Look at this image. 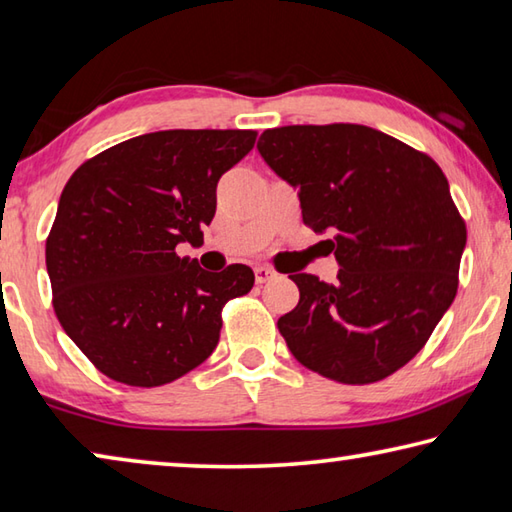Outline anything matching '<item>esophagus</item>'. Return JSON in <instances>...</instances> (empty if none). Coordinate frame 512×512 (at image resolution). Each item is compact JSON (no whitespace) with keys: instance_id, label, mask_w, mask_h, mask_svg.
<instances>
[{"instance_id":"esophagus-1","label":"esophagus","mask_w":512,"mask_h":512,"mask_svg":"<svg viewBox=\"0 0 512 512\" xmlns=\"http://www.w3.org/2000/svg\"><path fill=\"white\" fill-rule=\"evenodd\" d=\"M254 274H256V283H267V281L276 279V272L270 270V267H265V265H258Z\"/></svg>"}]
</instances>
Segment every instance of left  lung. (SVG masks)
<instances>
[{
	"instance_id": "1",
	"label": "left lung",
	"mask_w": 512,
	"mask_h": 512,
	"mask_svg": "<svg viewBox=\"0 0 512 512\" xmlns=\"http://www.w3.org/2000/svg\"><path fill=\"white\" fill-rule=\"evenodd\" d=\"M258 152L299 191L303 222L328 233L335 283L290 274L279 319L292 355L324 378L371 384L402 369L452 306L468 240L432 157L357 123L265 130Z\"/></svg>"
}]
</instances>
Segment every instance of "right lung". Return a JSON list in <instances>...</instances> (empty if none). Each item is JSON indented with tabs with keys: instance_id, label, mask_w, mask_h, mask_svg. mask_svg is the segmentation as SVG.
Returning <instances> with one entry per match:
<instances>
[{
	"instance_id": "obj_1",
	"label": "right lung",
	"mask_w": 512,
	"mask_h": 512,
	"mask_svg": "<svg viewBox=\"0 0 512 512\" xmlns=\"http://www.w3.org/2000/svg\"><path fill=\"white\" fill-rule=\"evenodd\" d=\"M254 141V130L141 134L62 188L47 238L53 310L110 380L161 387L193 371L218 346L224 303L254 288L247 265L213 274L175 251L202 245L218 179Z\"/></svg>"
}]
</instances>
